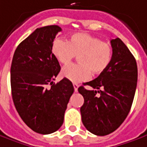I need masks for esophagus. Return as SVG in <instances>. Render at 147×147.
<instances>
[{
    "label": "esophagus",
    "instance_id": "obj_1",
    "mask_svg": "<svg viewBox=\"0 0 147 147\" xmlns=\"http://www.w3.org/2000/svg\"><path fill=\"white\" fill-rule=\"evenodd\" d=\"M73 87H74V90H75V92H77L78 91V84H73Z\"/></svg>",
    "mask_w": 147,
    "mask_h": 147
}]
</instances>
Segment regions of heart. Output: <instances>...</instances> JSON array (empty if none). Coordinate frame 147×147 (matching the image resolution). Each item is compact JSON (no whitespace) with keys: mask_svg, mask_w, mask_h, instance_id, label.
I'll return each instance as SVG.
<instances>
[{"mask_svg":"<svg viewBox=\"0 0 147 147\" xmlns=\"http://www.w3.org/2000/svg\"><path fill=\"white\" fill-rule=\"evenodd\" d=\"M51 52L61 64L67 65L78 55L79 63L65 67L62 76L73 83L88 80L92 75H100L111 63L113 51L110 43L86 33H76L67 42L62 38L54 40Z\"/></svg>","mask_w":147,"mask_h":147,"instance_id":"heart-1","label":"heart"}]
</instances>
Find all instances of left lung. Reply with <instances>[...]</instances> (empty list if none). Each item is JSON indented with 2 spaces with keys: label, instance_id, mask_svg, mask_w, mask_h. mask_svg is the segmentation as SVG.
Returning a JSON list of instances; mask_svg holds the SVG:
<instances>
[{
  "label": "left lung",
  "instance_id": "8db88e82",
  "mask_svg": "<svg viewBox=\"0 0 147 147\" xmlns=\"http://www.w3.org/2000/svg\"><path fill=\"white\" fill-rule=\"evenodd\" d=\"M113 55L104 72L84 84L78 91L84 96L80 108L82 122L95 135L105 136L115 131L129 113L138 81V67L134 57L119 38L111 40Z\"/></svg>",
  "mask_w": 147,
  "mask_h": 147
}]
</instances>
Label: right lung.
Segmentation results:
<instances>
[{
	"instance_id": "add662e5",
	"label": "right lung",
	"mask_w": 147,
	"mask_h": 147,
	"mask_svg": "<svg viewBox=\"0 0 147 147\" xmlns=\"http://www.w3.org/2000/svg\"><path fill=\"white\" fill-rule=\"evenodd\" d=\"M58 26L36 29L15 51L10 70L12 96L25 123L41 134L57 131L74 92L72 83L63 78L55 84L60 65L51 52Z\"/></svg>"
}]
</instances>
